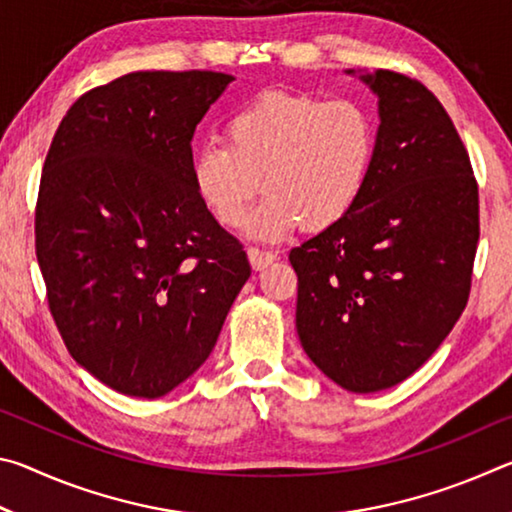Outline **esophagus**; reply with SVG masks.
I'll use <instances>...</instances> for the list:
<instances>
[{"label":"esophagus","instance_id":"esophagus-1","mask_svg":"<svg viewBox=\"0 0 512 512\" xmlns=\"http://www.w3.org/2000/svg\"><path fill=\"white\" fill-rule=\"evenodd\" d=\"M248 259H250V266L255 268V271H262L268 264H273L277 255L271 253V250H262V248H248Z\"/></svg>","mask_w":512,"mask_h":512}]
</instances>
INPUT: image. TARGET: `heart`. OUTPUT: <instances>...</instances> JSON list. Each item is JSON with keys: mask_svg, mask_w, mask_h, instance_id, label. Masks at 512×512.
Here are the masks:
<instances>
[{"mask_svg": "<svg viewBox=\"0 0 512 512\" xmlns=\"http://www.w3.org/2000/svg\"><path fill=\"white\" fill-rule=\"evenodd\" d=\"M375 119L352 99L268 90L232 112L225 142L196 151L192 180L198 198L225 228L248 221V237L277 241L327 230L357 205L375 158Z\"/></svg>", "mask_w": 512, "mask_h": 512, "instance_id": "b5f03b06", "label": "heart"}]
</instances>
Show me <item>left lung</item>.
Here are the masks:
<instances>
[{
    "mask_svg": "<svg viewBox=\"0 0 512 512\" xmlns=\"http://www.w3.org/2000/svg\"><path fill=\"white\" fill-rule=\"evenodd\" d=\"M345 74L377 97L368 183L289 262L302 350L345 391L377 393L411 377L463 314L479 189L452 119L422 83L388 69Z\"/></svg>",
    "mask_w": 512,
    "mask_h": 512,
    "instance_id": "obj_1",
    "label": "left lung"
}]
</instances>
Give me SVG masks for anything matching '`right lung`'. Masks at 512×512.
<instances>
[{
    "label": "right lung",
    "instance_id": "obj_1",
    "mask_svg": "<svg viewBox=\"0 0 512 512\" xmlns=\"http://www.w3.org/2000/svg\"><path fill=\"white\" fill-rule=\"evenodd\" d=\"M235 76L133 72L67 110L49 146L36 255L81 368L155 400L203 366L250 277L192 180L198 121Z\"/></svg>",
    "mask_w": 512,
    "mask_h": 512
}]
</instances>
